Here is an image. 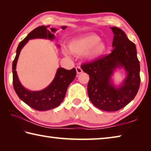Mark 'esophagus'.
<instances>
[{
	"label": "esophagus",
	"instance_id": "obj_1",
	"mask_svg": "<svg viewBox=\"0 0 151 151\" xmlns=\"http://www.w3.org/2000/svg\"><path fill=\"white\" fill-rule=\"evenodd\" d=\"M76 73H77V75H79V74L83 73V70H82V68L80 67V66H76Z\"/></svg>",
	"mask_w": 151,
	"mask_h": 151
}]
</instances>
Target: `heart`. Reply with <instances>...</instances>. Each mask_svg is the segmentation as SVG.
I'll list each match as a JSON object with an SVG mask.
<instances>
[{"instance_id":"b5f03b06","label":"heart","mask_w":151,"mask_h":151,"mask_svg":"<svg viewBox=\"0 0 151 151\" xmlns=\"http://www.w3.org/2000/svg\"><path fill=\"white\" fill-rule=\"evenodd\" d=\"M68 48L64 47L63 54L69 56L70 52L81 55L89 60H95L101 58L106 52V47L101 38L95 34H88L72 39L68 44ZM70 51H69V50Z\"/></svg>"}]
</instances>
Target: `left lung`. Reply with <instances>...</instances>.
Wrapping results in <instances>:
<instances>
[{
  "mask_svg": "<svg viewBox=\"0 0 151 151\" xmlns=\"http://www.w3.org/2000/svg\"><path fill=\"white\" fill-rule=\"evenodd\" d=\"M114 34L111 54L93 63L81 66L90 76L87 91L93 105L105 111H116L133 100L139 91L140 63L136 46L117 27H111ZM122 69L125 77L119 86L112 76L116 70Z\"/></svg>",
  "mask_w": 151,
  "mask_h": 151,
  "instance_id": "obj_1",
  "label": "left lung"
}]
</instances>
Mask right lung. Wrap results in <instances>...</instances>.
<instances>
[{
    "instance_id": "right-lung-1",
    "label": "right lung",
    "mask_w": 151,
    "mask_h": 151,
    "mask_svg": "<svg viewBox=\"0 0 151 151\" xmlns=\"http://www.w3.org/2000/svg\"><path fill=\"white\" fill-rule=\"evenodd\" d=\"M66 27L62 26L61 29H65ZM57 30V29L49 28V26H40L32 30L19 44L16 57L12 63L13 86L15 92L20 100L37 111H48L60 105L65 98L68 85L75 78L76 69L66 70L62 67L58 68L55 78L49 85L41 91H33L25 88L20 83L16 70L17 61L22 48L29 40L42 39L53 40L55 39L54 33ZM57 46L60 47L59 45Z\"/></svg>"
}]
</instances>
